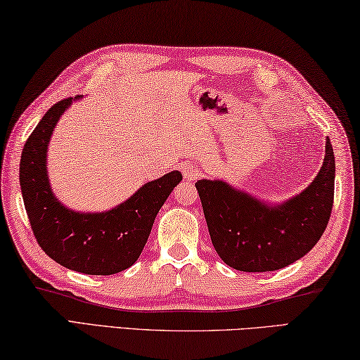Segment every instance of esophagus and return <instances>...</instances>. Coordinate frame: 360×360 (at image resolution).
<instances>
[{"label": "esophagus", "instance_id": "1", "mask_svg": "<svg viewBox=\"0 0 360 360\" xmlns=\"http://www.w3.org/2000/svg\"><path fill=\"white\" fill-rule=\"evenodd\" d=\"M181 170H184L186 180H196L200 174V170L196 166H193V164H185V166H181Z\"/></svg>", "mask_w": 360, "mask_h": 360}]
</instances>
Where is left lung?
<instances>
[{
    "label": "left lung",
    "instance_id": "obj_1",
    "mask_svg": "<svg viewBox=\"0 0 360 360\" xmlns=\"http://www.w3.org/2000/svg\"><path fill=\"white\" fill-rule=\"evenodd\" d=\"M335 156L326 137V156L305 190L280 202L264 200L221 179H200L196 188L218 256L242 272H272L304 257L329 223Z\"/></svg>",
    "mask_w": 360,
    "mask_h": 360
}]
</instances>
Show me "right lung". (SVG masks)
I'll list each match as a JSON object with an SVG mask.
<instances>
[{"mask_svg":"<svg viewBox=\"0 0 360 360\" xmlns=\"http://www.w3.org/2000/svg\"><path fill=\"white\" fill-rule=\"evenodd\" d=\"M79 99L68 98L50 107L31 132L20 160L22 196L31 229L49 257L74 272L113 275L139 259L158 212L184 176L172 170L104 212L66 207L50 185L47 151L63 113Z\"/></svg>","mask_w":360,"mask_h":360,"instance_id":"add662e5","label":"right lung"}]
</instances>
